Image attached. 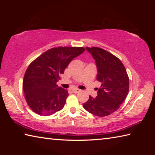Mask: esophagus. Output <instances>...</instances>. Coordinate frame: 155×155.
Masks as SVG:
<instances>
[{
    "instance_id": "obj_1",
    "label": "esophagus",
    "mask_w": 155,
    "mask_h": 155,
    "mask_svg": "<svg viewBox=\"0 0 155 155\" xmlns=\"http://www.w3.org/2000/svg\"><path fill=\"white\" fill-rule=\"evenodd\" d=\"M80 91H81V90H78V89H72V93H74V94L78 93V92H79Z\"/></svg>"
}]
</instances>
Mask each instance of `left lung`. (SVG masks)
Masks as SVG:
<instances>
[{
	"label": "left lung",
	"instance_id": "obj_1",
	"mask_svg": "<svg viewBox=\"0 0 155 155\" xmlns=\"http://www.w3.org/2000/svg\"><path fill=\"white\" fill-rule=\"evenodd\" d=\"M86 50L91 53L98 70L97 81L101 83L96 98L90 96L83 104L86 111L104 117L119 109L129 90V78L122 61L108 51L98 47Z\"/></svg>",
	"mask_w": 155,
	"mask_h": 155
}]
</instances>
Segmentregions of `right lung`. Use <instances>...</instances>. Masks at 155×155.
<instances>
[{"instance_id": "right-lung-1", "label": "right lung", "mask_w": 155, "mask_h": 155, "mask_svg": "<svg viewBox=\"0 0 155 155\" xmlns=\"http://www.w3.org/2000/svg\"><path fill=\"white\" fill-rule=\"evenodd\" d=\"M85 50L83 47L52 48L28 65L23 79V90L32 111L48 116L64 108L69 94L57 82L70 61Z\"/></svg>"}]
</instances>
